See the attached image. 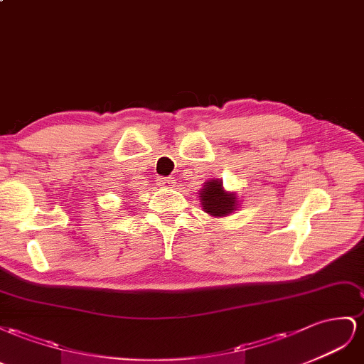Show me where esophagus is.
<instances>
[{"label": "esophagus", "mask_w": 364, "mask_h": 364, "mask_svg": "<svg viewBox=\"0 0 364 364\" xmlns=\"http://www.w3.org/2000/svg\"><path fill=\"white\" fill-rule=\"evenodd\" d=\"M159 186H161V188H166V189H171L175 186V180L172 178H159Z\"/></svg>", "instance_id": "34e87169"}]
</instances>
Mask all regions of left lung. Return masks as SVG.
<instances>
[{
    "instance_id": "1",
    "label": "left lung",
    "mask_w": 364,
    "mask_h": 364,
    "mask_svg": "<svg viewBox=\"0 0 364 364\" xmlns=\"http://www.w3.org/2000/svg\"><path fill=\"white\" fill-rule=\"evenodd\" d=\"M200 204L203 210L213 218H223L232 215L240 207L236 192L224 189L223 180L212 178L204 183L200 189Z\"/></svg>"
}]
</instances>
